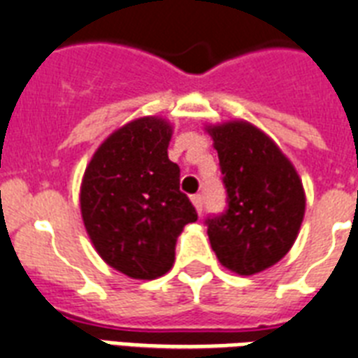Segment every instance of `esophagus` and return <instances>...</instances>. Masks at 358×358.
I'll return each instance as SVG.
<instances>
[{
  "label": "esophagus",
  "instance_id": "34e87169",
  "mask_svg": "<svg viewBox=\"0 0 358 358\" xmlns=\"http://www.w3.org/2000/svg\"><path fill=\"white\" fill-rule=\"evenodd\" d=\"M191 202L194 204L196 211L202 213V208H204V199H202V194H193V196H191Z\"/></svg>",
  "mask_w": 358,
  "mask_h": 358
}]
</instances>
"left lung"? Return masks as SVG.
Returning a JSON list of instances; mask_svg holds the SVG:
<instances>
[{
	"mask_svg": "<svg viewBox=\"0 0 358 358\" xmlns=\"http://www.w3.org/2000/svg\"><path fill=\"white\" fill-rule=\"evenodd\" d=\"M208 132L228 204L206 219L209 243L226 268L257 274L294 245L305 213L303 185L278 145L254 124L234 121Z\"/></svg>",
	"mask_w": 358,
	"mask_h": 358,
	"instance_id": "obj_1",
	"label": "left lung"
}]
</instances>
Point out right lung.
Masks as SVG:
<instances>
[{
	"label": "right lung",
	"mask_w": 358,
	"mask_h": 358,
	"mask_svg": "<svg viewBox=\"0 0 358 358\" xmlns=\"http://www.w3.org/2000/svg\"><path fill=\"white\" fill-rule=\"evenodd\" d=\"M171 132L165 119H136L99 147L84 173L80 211L90 239L112 268L134 280L169 272L176 237L199 219L167 156Z\"/></svg>",
	"instance_id": "right-lung-1"
}]
</instances>
